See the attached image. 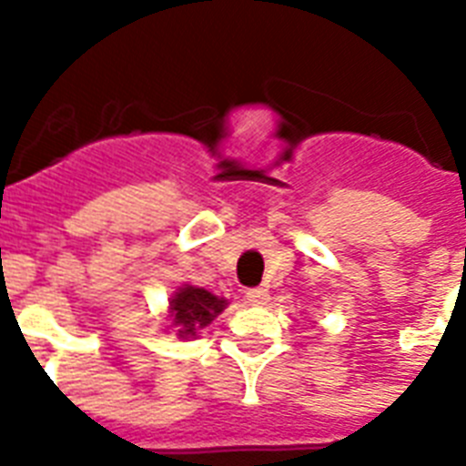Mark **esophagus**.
I'll list each match as a JSON object with an SVG mask.
<instances>
[{
  "label": "esophagus",
  "instance_id": "obj_1",
  "mask_svg": "<svg viewBox=\"0 0 466 466\" xmlns=\"http://www.w3.org/2000/svg\"><path fill=\"white\" fill-rule=\"evenodd\" d=\"M247 299L251 302V305L261 307V305H266V302H268L270 295H268V290H266V288H251V290H247Z\"/></svg>",
  "mask_w": 466,
  "mask_h": 466
}]
</instances>
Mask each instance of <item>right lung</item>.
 Segmentation results:
<instances>
[{
    "instance_id": "right-lung-1",
    "label": "right lung",
    "mask_w": 466,
    "mask_h": 466,
    "mask_svg": "<svg viewBox=\"0 0 466 466\" xmlns=\"http://www.w3.org/2000/svg\"><path fill=\"white\" fill-rule=\"evenodd\" d=\"M225 305L227 299L215 298L203 288H193V285L181 288L171 299V317L178 326V336H196L198 329L210 324L212 319L225 309Z\"/></svg>"
}]
</instances>
